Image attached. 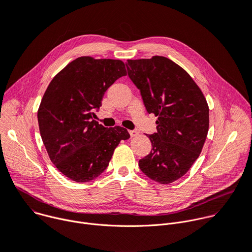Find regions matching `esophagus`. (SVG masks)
Returning <instances> with one entry per match:
<instances>
[{
	"label": "esophagus",
	"mask_w": 252,
	"mask_h": 252,
	"mask_svg": "<svg viewBox=\"0 0 252 252\" xmlns=\"http://www.w3.org/2000/svg\"><path fill=\"white\" fill-rule=\"evenodd\" d=\"M128 132L130 134V137H134V136H136L138 134V132L136 130H134V129H130V130H128Z\"/></svg>",
	"instance_id": "esophagus-1"
}]
</instances>
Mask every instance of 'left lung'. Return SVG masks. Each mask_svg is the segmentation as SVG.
I'll list each match as a JSON object with an SVG mask.
<instances>
[{
  "label": "left lung",
  "instance_id": "obj_1",
  "mask_svg": "<svg viewBox=\"0 0 252 252\" xmlns=\"http://www.w3.org/2000/svg\"><path fill=\"white\" fill-rule=\"evenodd\" d=\"M127 74L149 114L158 117L152 152L139 159L141 171L167 185L184 176L199 157L209 126L206 99L187 71L171 60H127Z\"/></svg>",
  "mask_w": 252,
  "mask_h": 252
}]
</instances>
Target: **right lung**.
Wrapping results in <instances>:
<instances>
[{
	"label": "right lung",
	"mask_w": 252,
	"mask_h": 252,
	"mask_svg": "<svg viewBox=\"0 0 252 252\" xmlns=\"http://www.w3.org/2000/svg\"><path fill=\"white\" fill-rule=\"evenodd\" d=\"M126 75L121 60L80 57L50 83L38 110V122L51 161L66 177L88 183L109 165L121 140L122 126L104 127L93 120L104 93Z\"/></svg>",
	"instance_id": "1"
}]
</instances>
